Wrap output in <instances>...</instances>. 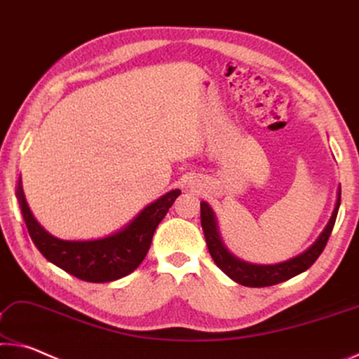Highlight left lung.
<instances>
[{
  "label": "left lung",
  "mask_w": 359,
  "mask_h": 359,
  "mask_svg": "<svg viewBox=\"0 0 359 359\" xmlns=\"http://www.w3.org/2000/svg\"><path fill=\"white\" fill-rule=\"evenodd\" d=\"M339 205L340 197L337 198L336 208H334V213L331 216V219H329L326 229L307 251H304L302 255L292 257L290 261L275 264V266H256V264L243 262L232 256L231 252L224 248V245L221 243L218 229H216L215 215L208 207V203L205 202L201 203V222L205 233V240H207L208 251L211 257H213V261L216 262V266L240 285L250 287H264L277 285L281 283V281L296 277V275L305 272V270L318 259L323 250H325L329 237H331L332 227L336 224Z\"/></svg>",
  "instance_id": "1"
}]
</instances>
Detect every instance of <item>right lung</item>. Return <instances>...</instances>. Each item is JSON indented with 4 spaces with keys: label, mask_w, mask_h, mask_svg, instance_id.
<instances>
[{
    "label": "right lung",
    "mask_w": 359,
    "mask_h": 359,
    "mask_svg": "<svg viewBox=\"0 0 359 359\" xmlns=\"http://www.w3.org/2000/svg\"><path fill=\"white\" fill-rule=\"evenodd\" d=\"M15 194L28 233L41 255L76 278L90 283H104L126 277L140 266L149 251L156 227L165 218L168 208L181 191H170L157 198L121 232L89 242H68L52 237L33 218L23 196L20 180Z\"/></svg>",
    "instance_id": "right-lung-1"
}]
</instances>
